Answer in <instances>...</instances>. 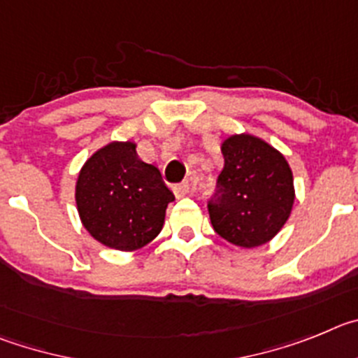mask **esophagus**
<instances>
[{"label": "esophagus", "mask_w": 358, "mask_h": 358, "mask_svg": "<svg viewBox=\"0 0 358 358\" xmlns=\"http://www.w3.org/2000/svg\"><path fill=\"white\" fill-rule=\"evenodd\" d=\"M173 192H175L176 198H183V196L189 194V183H178V185L173 187Z\"/></svg>", "instance_id": "obj_1"}]
</instances>
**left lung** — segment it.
I'll return each mask as SVG.
<instances>
[{
	"instance_id": "1",
	"label": "left lung",
	"mask_w": 358,
	"mask_h": 358,
	"mask_svg": "<svg viewBox=\"0 0 358 358\" xmlns=\"http://www.w3.org/2000/svg\"><path fill=\"white\" fill-rule=\"evenodd\" d=\"M224 167L217 198L208 203L214 230L239 248H259L291 217L296 191L287 159L253 134L228 135L221 143Z\"/></svg>"
}]
</instances>
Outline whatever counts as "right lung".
Returning a JSON list of instances; mask_svg holds the SVG:
<instances>
[{"mask_svg":"<svg viewBox=\"0 0 358 358\" xmlns=\"http://www.w3.org/2000/svg\"><path fill=\"white\" fill-rule=\"evenodd\" d=\"M76 210L92 239L117 251H135L160 234L175 201L155 166L143 162L134 141H112L82 166Z\"/></svg>","mask_w":358,"mask_h":358,"instance_id":"add662e5","label":"right lung"}]
</instances>
